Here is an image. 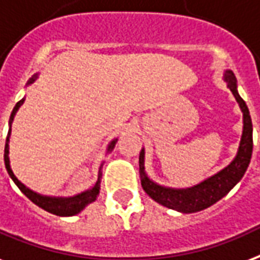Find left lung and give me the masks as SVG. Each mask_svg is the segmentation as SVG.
I'll return each mask as SVG.
<instances>
[{
  "label": "left lung",
  "instance_id": "obj_1",
  "mask_svg": "<svg viewBox=\"0 0 260 260\" xmlns=\"http://www.w3.org/2000/svg\"><path fill=\"white\" fill-rule=\"evenodd\" d=\"M223 80L226 82L228 88L235 95L237 104L243 112V135H241L240 146L237 150L235 159L222 170H219L211 177L206 178L202 183L196 184L191 188H169L159 185L150 180L144 170V148L139 155V173L142 187L151 199L165 206L168 209L176 210L180 213H196L222 199L236 184L244 176L248 168L251 155H252V121L249 116V110L237 91V80L235 73L226 69L223 73Z\"/></svg>",
  "mask_w": 260,
  "mask_h": 260
}]
</instances>
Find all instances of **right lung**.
<instances>
[{
	"label": "right lung",
	"instance_id": "right-lung-1",
	"mask_svg": "<svg viewBox=\"0 0 260 260\" xmlns=\"http://www.w3.org/2000/svg\"><path fill=\"white\" fill-rule=\"evenodd\" d=\"M38 73L37 75H34L31 79L27 83V86L28 84H32L35 80H37ZM24 99H20L19 102L16 104V106L12 110L11 118H9V131H8V136H7V143H5V151H4V161H5V168L8 170V174L11 176V178L13 180V183L19 187V189L23 193H24L27 198H28L29 201L35 203L37 206H39L41 209L46 210L47 213L55 214V215H59V217H71V215H76L82 211L87 205H90L92 202L96 201V198L99 195V188H101V177H102V166L104 164H101L99 166V172H98V180H96V183L90 188V189H87V191L82 192V193H77L75 196H71V198H57V196H45L41 195V193H37V192L31 191L29 188H27L24 184L21 183L17 180V177L15 176V173L12 172L11 168V161H9V136H11V126H12V121H13V118L16 116V112L19 110V108L21 105L24 104ZM117 139L112 140V143L108 146V152L112 151L113 147H114V144H116Z\"/></svg>",
	"mask_w": 260,
	"mask_h": 260
}]
</instances>
